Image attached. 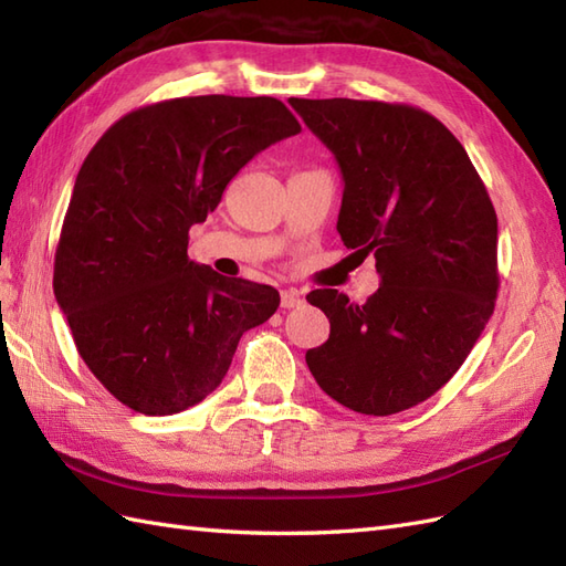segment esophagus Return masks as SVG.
Masks as SVG:
<instances>
[{"mask_svg": "<svg viewBox=\"0 0 566 566\" xmlns=\"http://www.w3.org/2000/svg\"><path fill=\"white\" fill-rule=\"evenodd\" d=\"M301 304H304V298L296 289H282V308H298Z\"/></svg>", "mask_w": 566, "mask_h": 566, "instance_id": "34e87169", "label": "esophagus"}]
</instances>
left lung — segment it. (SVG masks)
Returning <instances> with one entry per match:
<instances>
[{"label":"left lung","mask_w":566,"mask_h":566,"mask_svg":"<svg viewBox=\"0 0 566 566\" xmlns=\"http://www.w3.org/2000/svg\"><path fill=\"white\" fill-rule=\"evenodd\" d=\"M343 174L339 239L376 260L366 304L306 298L331 321L306 364L327 396L386 417L431 398L475 347L496 301V214L463 144L402 103L289 98Z\"/></svg>","instance_id":"obj_1"}]
</instances>
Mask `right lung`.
<instances>
[{
    "instance_id": "right-lung-1",
    "label": "right lung",
    "mask_w": 566,
    "mask_h": 566,
    "mask_svg": "<svg viewBox=\"0 0 566 566\" xmlns=\"http://www.w3.org/2000/svg\"><path fill=\"white\" fill-rule=\"evenodd\" d=\"M301 133L277 98H174L120 117L88 151L55 253V298L101 384L135 412L202 402L280 292L188 258L231 178Z\"/></svg>"
}]
</instances>
